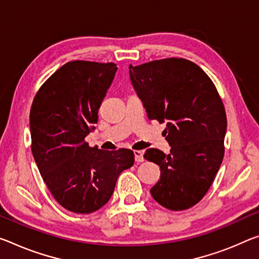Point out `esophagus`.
I'll list each match as a JSON object with an SVG mask.
<instances>
[{"instance_id":"obj_1","label":"esophagus","mask_w":259,"mask_h":259,"mask_svg":"<svg viewBox=\"0 0 259 259\" xmlns=\"http://www.w3.org/2000/svg\"><path fill=\"white\" fill-rule=\"evenodd\" d=\"M135 155V161L136 162H143L144 161V158H143V152L142 151H134Z\"/></svg>"}]
</instances>
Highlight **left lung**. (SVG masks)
Here are the masks:
<instances>
[{
	"instance_id": "left-lung-1",
	"label": "left lung",
	"mask_w": 259,
	"mask_h": 259,
	"mask_svg": "<svg viewBox=\"0 0 259 259\" xmlns=\"http://www.w3.org/2000/svg\"><path fill=\"white\" fill-rule=\"evenodd\" d=\"M129 75L147 117L167 123L169 153H144L160 167L151 195L168 210L190 208L210 189L224 159L227 117L219 93L198 65L184 59L130 64Z\"/></svg>"
}]
</instances>
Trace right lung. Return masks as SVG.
Returning a JSON list of instances; mask_svg holds the SVG:
<instances>
[{
  "mask_svg": "<svg viewBox=\"0 0 259 259\" xmlns=\"http://www.w3.org/2000/svg\"><path fill=\"white\" fill-rule=\"evenodd\" d=\"M116 70L114 63L68 62L45 81L32 104V154L53 197L71 212L99 210L118 175L134 165L131 150L102 151L85 142Z\"/></svg>",
  "mask_w": 259,
  "mask_h": 259,
  "instance_id": "add662e5",
  "label": "right lung"
}]
</instances>
